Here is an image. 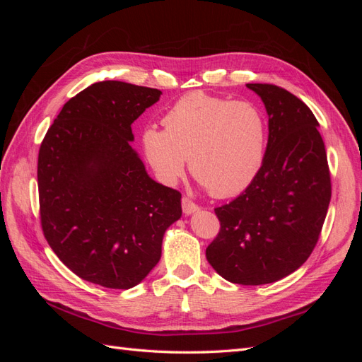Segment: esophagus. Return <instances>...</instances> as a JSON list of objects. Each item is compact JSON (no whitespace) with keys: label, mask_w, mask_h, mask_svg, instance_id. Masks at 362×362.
Segmentation results:
<instances>
[{"label":"esophagus","mask_w":362,"mask_h":362,"mask_svg":"<svg viewBox=\"0 0 362 362\" xmlns=\"http://www.w3.org/2000/svg\"><path fill=\"white\" fill-rule=\"evenodd\" d=\"M181 205H182V211H184V214H193V213H196V211H199V206L196 205L193 201H190L189 198H182V201H181Z\"/></svg>","instance_id":"esophagus-1"}]
</instances>
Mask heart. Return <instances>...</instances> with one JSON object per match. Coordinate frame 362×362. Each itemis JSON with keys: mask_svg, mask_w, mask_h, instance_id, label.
Segmentation results:
<instances>
[{"mask_svg": "<svg viewBox=\"0 0 362 362\" xmlns=\"http://www.w3.org/2000/svg\"><path fill=\"white\" fill-rule=\"evenodd\" d=\"M164 129L149 125L141 148L158 180L172 185L190 169L217 198L246 190L266 156L267 127L261 110L247 101L193 92L163 117Z\"/></svg>", "mask_w": 362, "mask_h": 362, "instance_id": "heart-1", "label": "heart"}]
</instances>
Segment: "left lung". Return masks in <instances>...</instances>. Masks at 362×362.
<instances>
[{
	"label": "left lung",
	"mask_w": 362,
	"mask_h": 362,
	"mask_svg": "<svg viewBox=\"0 0 362 362\" xmlns=\"http://www.w3.org/2000/svg\"><path fill=\"white\" fill-rule=\"evenodd\" d=\"M246 87L269 116L266 156L249 187L214 208L221 233L205 255L226 281L262 286L288 276L311 255L331 202V175L308 105L278 86Z\"/></svg>",
	"instance_id": "1"
}]
</instances>
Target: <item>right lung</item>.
<instances>
[{"label":"right lung","mask_w":362,"mask_h":362,"mask_svg":"<svg viewBox=\"0 0 362 362\" xmlns=\"http://www.w3.org/2000/svg\"><path fill=\"white\" fill-rule=\"evenodd\" d=\"M161 92L100 81L63 105L39 149L43 234L76 276L128 290L157 266L181 193L152 180L131 148L134 120Z\"/></svg>","instance_id":"obj_1"}]
</instances>
